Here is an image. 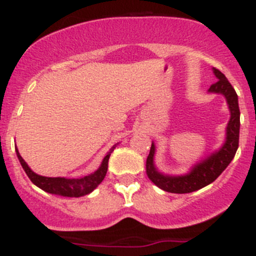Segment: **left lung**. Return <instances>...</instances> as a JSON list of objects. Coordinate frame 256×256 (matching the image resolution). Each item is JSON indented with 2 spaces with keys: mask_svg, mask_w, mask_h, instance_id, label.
<instances>
[{
  "mask_svg": "<svg viewBox=\"0 0 256 256\" xmlns=\"http://www.w3.org/2000/svg\"><path fill=\"white\" fill-rule=\"evenodd\" d=\"M218 82L210 86L209 92L222 94L226 100L230 110V120L226 127V139L222 148L215 153H212L208 158L196 164L190 172L184 176H164L156 170L154 166L156 146L152 143L150 152L146 158V176L148 178L163 190L169 193L186 194L204 188L213 183L215 179L225 170L230 162L234 158L239 146V129H240V110L238 103V94L229 80L216 68H213Z\"/></svg>",
  "mask_w": 256,
  "mask_h": 256,
  "instance_id": "1",
  "label": "left lung"
}]
</instances>
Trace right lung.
<instances>
[{"label": "right lung", "instance_id": "1", "mask_svg": "<svg viewBox=\"0 0 256 256\" xmlns=\"http://www.w3.org/2000/svg\"><path fill=\"white\" fill-rule=\"evenodd\" d=\"M113 149H114V146L103 158L102 164H100V166L94 173L83 176V178H60V176H58V178H50V176H38L34 172H32L31 168L27 166L24 158L20 156L18 149H16V153L22 168H24V170L26 172V174L28 176V178L31 179V182L34 186H37L42 190L47 192V193L58 194V196H70V198H73V196L78 198V196L90 194V192L94 190L102 183L106 174H107L108 160H110V153L113 152Z\"/></svg>", "mask_w": 256, "mask_h": 256}]
</instances>
